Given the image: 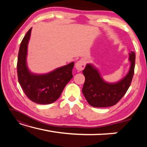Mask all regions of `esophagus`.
<instances>
[{"label":"esophagus","mask_w":147,"mask_h":147,"mask_svg":"<svg viewBox=\"0 0 147 147\" xmlns=\"http://www.w3.org/2000/svg\"><path fill=\"white\" fill-rule=\"evenodd\" d=\"M85 67H86V61L85 59H80L79 61L76 62L75 65L76 69L79 71H82L83 69L85 68Z\"/></svg>","instance_id":"esophagus-1"}]
</instances>
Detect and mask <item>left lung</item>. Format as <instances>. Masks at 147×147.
Returning a JSON list of instances; mask_svg holds the SVG:
<instances>
[{"label": "left lung", "instance_id": "left-lung-1", "mask_svg": "<svg viewBox=\"0 0 147 147\" xmlns=\"http://www.w3.org/2000/svg\"><path fill=\"white\" fill-rule=\"evenodd\" d=\"M130 69L125 76L114 83L106 82L93 64L88 63L82 71L85 76L82 93L91 106L105 108L115 105L123 98L130 87L134 74L136 54L129 53Z\"/></svg>", "mask_w": 147, "mask_h": 147}]
</instances>
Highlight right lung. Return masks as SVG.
<instances>
[{
  "label": "right lung",
  "mask_w": 147,
  "mask_h": 147,
  "mask_svg": "<svg viewBox=\"0 0 147 147\" xmlns=\"http://www.w3.org/2000/svg\"><path fill=\"white\" fill-rule=\"evenodd\" d=\"M32 28L20 45L17 59L18 80L30 100L39 104H49L58 100L65 86L73 78L74 62L46 74H35L29 70L26 57Z\"/></svg>",
  "instance_id": "right-lung-1"
}]
</instances>
